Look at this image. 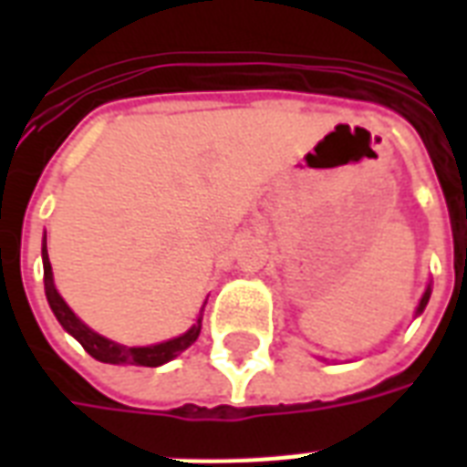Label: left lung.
<instances>
[{"mask_svg": "<svg viewBox=\"0 0 467 467\" xmlns=\"http://www.w3.org/2000/svg\"><path fill=\"white\" fill-rule=\"evenodd\" d=\"M429 298H431V284L427 285V291H424V296H421L420 306H417V315H421V312H424V307H427Z\"/></svg>", "mask_w": 467, "mask_h": 467, "instance_id": "obj_1", "label": "left lung"}]
</instances>
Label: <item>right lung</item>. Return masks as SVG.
Wrapping results in <instances>:
<instances>
[{
	"mask_svg": "<svg viewBox=\"0 0 467 467\" xmlns=\"http://www.w3.org/2000/svg\"><path fill=\"white\" fill-rule=\"evenodd\" d=\"M40 256H43V281H46L47 306H50L53 315L62 325V329H65L67 334H72V337L82 344L84 351H87L89 356H94L97 361L116 363V366H150V368H157V366H161V363L176 358V356L182 354V351H186V348L198 339L205 306L201 307V315H198L196 322H193L186 332L174 337V339L160 341V344H150V347H126V344H119V341L106 339V337H101L99 332H94L91 327L84 325L82 319L77 317L75 312H72V307L62 300L57 288H55L53 266H50V259H47L46 234H43Z\"/></svg>",
	"mask_w": 467,
	"mask_h": 467,
	"instance_id": "right-lung-1",
	"label": "right lung"
}]
</instances>
